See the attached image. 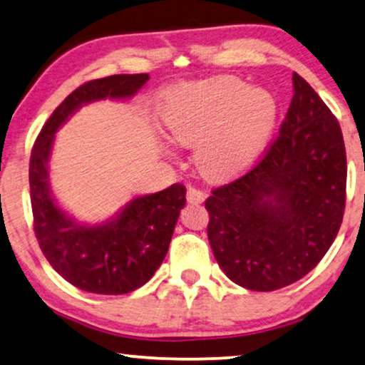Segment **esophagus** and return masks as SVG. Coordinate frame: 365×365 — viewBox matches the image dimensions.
I'll use <instances>...</instances> for the list:
<instances>
[{"mask_svg": "<svg viewBox=\"0 0 365 365\" xmlns=\"http://www.w3.org/2000/svg\"><path fill=\"white\" fill-rule=\"evenodd\" d=\"M187 200L192 205H200L205 201V192L197 187H188L187 190Z\"/></svg>", "mask_w": 365, "mask_h": 365, "instance_id": "esophagus-1", "label": "esophagus"}]
</instances>
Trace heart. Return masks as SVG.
<instances>
[{
	"instance_id": "1",
	"label": "heart",
	"mask_w": 365,
	"mask_h": 365,
	"mask_svg": "<svg viewBox=\"0 0 365 365\" xmlns=\"http://www.w3.org/2000/svg\"><path fill=\"white\" fill-rule=\"evenodd\" d=\"M160 124L167 138L193 145L195 164L208 178L235 175L267 143L277 118L269 90L235 77L190 81L162 96Z\"/></svg>"
}]
</instances>
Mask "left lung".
<instances>
[{"label":"left lung","mask_w":365,"mask_h":365,"mask_svg":"<svg viewBox=\"0 0 365 365\" xmlns=\"http://www.w3.org/2000/svg\"><path fill=\"white\" fill-rule=\"evenodd\" d=\"M341 126L307 80L279 135L236 180L211 190L208 239L222 272L247 290L272 292L303 279L338 236L346 206Z\"/></svg>","instance_id":"obj_1"}]
</instances>
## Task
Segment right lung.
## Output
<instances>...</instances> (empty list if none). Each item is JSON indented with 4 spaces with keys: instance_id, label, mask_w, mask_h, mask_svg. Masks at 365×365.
I'll list each match as a JSON object with an SVG mask.
<instances>
[{
    "instance_id": "obj_1",
    "label": "right lung",
    "mask_w": 365,
    "mask_h": 365,
    "mask_svg": "<svg viewBox=\"0 0 365 365\" xmlns=\"http://www.w3.org/2000/svg\"><path fill=\"white\" fill-rule=\"evenodd\" d=\"M148 73L90 80L56 108L31 152L29 187L34 232L48 264L68 284L100 295H123L143 287L165 259L187 188L173 183L162 192L129 201L114 220L77 225L56 205L48 188V157L56 130L81 105L105 98H129Z\"/></svg>"
}]
</instances>
